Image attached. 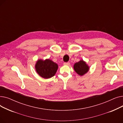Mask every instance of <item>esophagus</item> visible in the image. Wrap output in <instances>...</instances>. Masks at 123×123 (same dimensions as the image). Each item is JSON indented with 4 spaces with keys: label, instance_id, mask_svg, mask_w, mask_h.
I'll list each match as a JSON object with an SVG mask.
<instances>
[{
    "label": "esophagus",
    "instance_id": "obj_1",
    "mask_svg": "<svg viewBox=\"0 0 123 123\" xmlns=\"http://www.w3.org/2000/svg\"><path fill=\"white\" fill-rule=\"evenodd\" d=\"M64 65H66V66H69L70 65V63L69 62H65L64 63Z\"/></svg>",
    "mask_w": 123,
    "mask_h": 123
}]
</instances>
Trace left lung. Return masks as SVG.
<instances>
[{
  "label": "left lung",
  "instance_id": "left-lung-1",
  "mask_svg": "<svg viewBox=\"0 0 123 123\" xmlns=\"http://www.w3.org/2000/svg\"><path fill=\"white\" fill-rule=\"evenodd\" d=\"M73 68L76 73L80 76L84 75L90 69V66L83 60H80L79 62L75 63Z\"/></svg>",
  "mask_w": 123,
  "mask_h": 123
}]
</instances>
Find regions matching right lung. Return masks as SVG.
<instances>
[{
    "label": "right lung",
    "instance_id": "right-lung-1",
    "mask_svg": "<svg viewBox=\"0 0 123 123\" xmlns=\"http://www.w3.org/2000/svg\"><path fill=\"white\" fill-rule=\"evenodd\" d=\"M35 68L37 73L40 77L44 79H49L55 75L58 65L49 59H39L35 63Z\"/></svg>",
    "mask_w": 123,
    "mask_h": 123
}]
</instances>
